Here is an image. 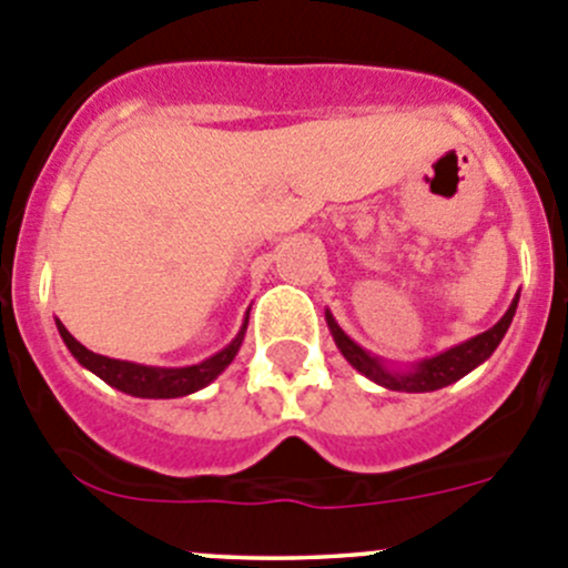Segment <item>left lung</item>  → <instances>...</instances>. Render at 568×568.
Wrapping results in <instances>:
<instances>
[{
  "instance_id": "8db88e82",
  "label": "left lung",
  "mask_w": 568,
  "mask_h": 568,
  "mask_svg": "<svg viewBox=\"0 0 568 568\" xmlns=\"http://www.w3.org/2000/svg\"><path fill=\"white\" fill-rule=\"evenodd\" d=\"M517 302H519V296H514V302H511V307L506 311V316L497 321L491 329L469 337V341L448 348V352L437 354V357L420 359V363H415L412 368H406V371L387 368L379 357H374V354L365 352L363 346H357V343H354L352 337H348L346 332L337 326V321L332 318L329 311H326V324H329V332H332V337H335V343H337V348H341L343 357H346L348 363L359 371V374L368 376L371 382L387 387V390L432 393V390H439V387L454 385V382H459L462 376H467L469 371L478 368L484 359L491 357V352L500 346L503 335H506L508 326H511L514 313H517Z\"/></svg>"
}]
</instances>
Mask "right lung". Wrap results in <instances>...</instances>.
I'll return each mask as SVG.
<instances>
[{
    "instance_id": "obj_1",
    "label": "right lung",
    "mask_w": 568,
    "mask_h": 568,
    "mask_svg": "<svg viewBox=\"0 0 568 568\" xmlns=\"http://www.w3.org/2000/svg\"><path fill=\"white\" fill-rule=\"evenodd\" d=\"M57 329H60V337L68 346V352L79 359V365L93 371L99 379H104L114 390L136 395V398H181V395L203 390L205 385H211L233 363V357H236L239 346L244 341V332H247V318H244L239 335L222 352H216L214 357L203 359L197 365H186V368H156V365H140L129 363V359L104 357V354H95L90 348H84L60 321H57Z\"/></svg>"
}]
</instances>
